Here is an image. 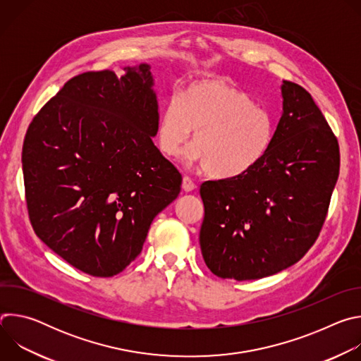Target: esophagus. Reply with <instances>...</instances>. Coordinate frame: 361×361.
I'll return each instance as SVG.
<instances>
[{"mask_svg": "<svg viewBox=\"0 0 361 361\" xmlns=\"http://www.w3.org/2000/svg\"><path fill=\"white\" fill-rule=\"evenodd\" d=\"M195 187H197L195 183L188 176H184V178H183V190L188 192V191H192Z\"/></svg>", "mask_w": 361, "mask_h": 361, "instance_id": "34e87169", "label": "esophagus"}]
</instances>
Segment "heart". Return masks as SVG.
<instances>
[{"label":"heart","mask_w":361,"mask_h":361,"mask_svg":"<svg viewBox=\"0 0 361 361\" xmlns=\"http://www.w3.org/2000/svg\"><path fill=\"white\" fill-rule=\"evenodd\" d=\"M204 171L220 180L245 174L260 163L273 137L271 116L234 84L198 80L187 85L183 97L171 95L161 113L157 140L166 156H176L190 141Z\"/></svg>","instance_id":"b5f03b06"}]
</instances>
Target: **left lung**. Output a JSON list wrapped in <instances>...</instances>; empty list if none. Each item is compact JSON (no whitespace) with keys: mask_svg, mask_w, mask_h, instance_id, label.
Segmentation results:
<instances>
[{"mask_svg":"<svg viewBox=\"0 0 361 361\" xmlns=\"http://www.w3.org/2000/svg\"><path fill=\"white\" fill-rule=\"evenodd\" d=\"M283 116L264 157L245 174L204 181L202 259L237 281L276 274L313 247L340 171L338 141L301 85L284 81Z\"/></svg>","mask_w":361,"mask_h":361,"instance_id":"left-lung-1","label":"left lung"}]
</instances>
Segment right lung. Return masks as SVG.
<instances>
[{
    "instance_id": "1",
    "label": "right lung",
    "mask_w": 361,
    "mask_h": 361,
    "mask_svg": "<svg viewBox=\"0 0 361 361\" xmlns=\"http://www.w3.org/2000/svg\"><path fill=\"white\" fill-rule=\"evenodd\" d=\"M149 67L88 71L37 113L23 145L25 201L35 234L94 277L121 273L183 177L151 137L159 104Z\"/></svg>"
}]
</instances>
